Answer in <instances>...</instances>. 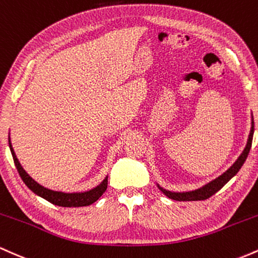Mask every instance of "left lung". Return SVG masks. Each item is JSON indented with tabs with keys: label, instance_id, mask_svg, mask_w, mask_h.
I'll return each mask as SVG.
<instances>
[{
	"label": "left lung",
	"instance_id": "obj_1",
	"mask_svg": "<svg viewBox=\"0 0 258 258\" xmlns=\"http://www.w3.org/2000/svg\"><path fill=\"white\" fill-rule=\"evenodd\" d=\"M253 130L254 128H253V121H252V126H251V132H250V135H248V140H247V144H246L244 151H242L241 155L239 156L238 160L235 161V163H234L233 166L227 170V172L223 173L221 176H218V178L215 179V180H212L211 183L206 184L205 186L200 187L198 190H194V191H187V192L168 191V190L162 189L160 185H158V187H160L164 195L168 196L169 199L175 200V201H201V200H207L208 198H211V196L215 195L217 191H219V190H221L222 187L224 186V185L239 172L240 168L242 167V164H244L246 158H247L248 152H250L251 145H252Z\"/></svg>",
	"mask_w": 258,
	"mask_h": 258
}]
</instances>
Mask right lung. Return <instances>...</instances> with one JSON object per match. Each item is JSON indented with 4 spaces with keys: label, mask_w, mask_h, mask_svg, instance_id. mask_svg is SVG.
<instances>
[{
    "label": "right lung",
    "mask_w": 258,
    "mask_h": 258,
    "mask_svg": "<svg viewBox=\"0 0 258 258\" xmlns=\"http://www.w3.org/2000/svg\"><path fill=\"white\" fill-rule=\"evenodd\" d=\"M8 143H10V149L11 152H12L14 164H16L17 170H18L20 178L23 179L25 185L31 190L33 192H35L36 195L41 196L42 199L47 200L51 204L57 205V206L62 207H82V206H89V205L94 204L95 201H97L101 196L103 195V192L106 191L107 189V176L105 180L102 181L98 186L95 187V189L90 190V191L85 192H73V194H67V192H60V191H53V190L46 189V187L41 186L40 184H37L30 175L23 169V167L20 166L18 158H17L16 153L13 151L12 144H11V140L8 139Z\"/></svg>",
    "instance_id": "right-lung-1"
}]
</instances>
